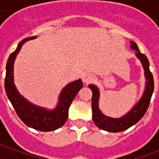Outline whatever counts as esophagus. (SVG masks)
Returning a JSON list of instances; mask_svg holds the SVG:
<instances>
[{"label":"esophagus","instance_id":"esophagus-1","mask_svg":"<svg viewBox=\"0 0 159 159\" xmlns=\"http://www.w3.org/2000/svg\"><path fill=\"white\" fill-rule=\"evenodd\" d=\"M93 80H94V76H93L92 73L86 72L83 76V82L85 83V84H88V83H91Z\"/></svg>","mask_w":159,"mask_h":159}]
</instances>
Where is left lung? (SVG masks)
<instances>
[{
    "label": "left lung",
    "mask_w": 159,
    "mask_h": 159,
    "mask_svg": "<svg viewBox=\"0 0 159 159\" xmlns=\"http://www.w3.org/2000/svg\"><path fill=\"white\" fill-rule=\"evenodd\" d=\"M130 48L135 51V56L139 59L144 69V75L146 78V85L144 89L143 94L140 97L132 109L129 110L125 115L121 117H111L106 116L102 113L99 107V100H100V93L99 88L94 84H89V87L92 90L93 96H92V117L93 123L98 128L101 129L106 130L108 132L117 133L123 130L128 129L129 128L134 125L137 122H139L146 113L151 98L153 93L154 81L152 74L149 70V61L147 56L141 53L139 50L138 46L134 42H130Z\"/></svg>",
    "instance_id": "1"
}]
</instances>
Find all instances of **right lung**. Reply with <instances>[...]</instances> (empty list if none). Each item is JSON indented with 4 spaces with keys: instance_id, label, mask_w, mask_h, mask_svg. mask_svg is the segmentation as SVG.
I'll return each instance as SVG.
<instances>
[{
    "instance_id": "add662e5",
    "label": "right lung",
    "mask_w": 159,
    "mask_h": 159,
    "mask_svg": "<svg viewBox=\"0 0 159 159\" xmlns=\"http://www.w3.org/2000/svg\"><path fill=\"white\" fill-rule=\"evenodd\" d=\"M35 38H36V36H31L22 40L19 43L15 51L9 56L6 67V93L16 113L27 126L43 132L53 131L62 127L66 122L70 106L77 93L83 88V82L81 79L76 80L64 87L59 93L58 103L52 110L36 106L23 97L14 84L13 66L17 54L19 52L22 46L26 42Z\"/></svg>"
}]
</instances>
